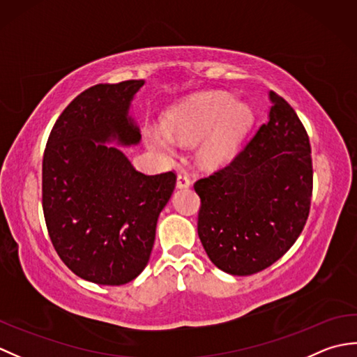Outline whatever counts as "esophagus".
Returning a JSON list of instances; mask_svg holds the SVG:
<instances>
[{
  "mask_svg": "<svg viewBox=\"0 0 357 357\" xmlns=\"http://www.w3.org/2000/svg\"><path fill=\"white\" fill-rule=\"evenodd\" d=\"M190 184H192L190 176H188L185 172H179L178 173V179H176V185L179 188H187V187H190Z\"/></svg>",
  "mask_w": 357,
  "mask_h": 357,
  "instance_id": "obj_1",
  "label": "esophagus"
}]
</instances>
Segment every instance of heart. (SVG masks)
<instances>
[{
	"mask_svg": "<svg viewBox=\"0 0 357 357\" xmlns=\"http://www.w3.org/2000/svg\"><path fill=\"white\" fill-rule=\"evenodd\" d=\"M253 115L245 104L225 92L196 95L176 105L164 116L165 130L149 127L146 139L151 150L172 156L179 142H192L208 132L196 144V158L206 169L229 162L252 126Z\"/></svg>",
	"mask_w": 357,
	"mask_h": 357,
	"instance_id": "b5f03b06",
	"label": "heart"
}]
</instances>
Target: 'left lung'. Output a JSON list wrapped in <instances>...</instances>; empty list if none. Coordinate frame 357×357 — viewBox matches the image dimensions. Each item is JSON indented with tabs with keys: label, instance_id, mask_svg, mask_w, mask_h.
<instances>
[{
	"label": "left lung",
	"instance_id": "8db88e82",
	"mask_svg": "<svg viewBox=\"0 0 357 357\" xmlns=\"http://www.w3.org/2000/svg\"><path fill=\"white\" fill-rule=\"evenodd\" d=\"M270 119L222 169L195 183L198 234L210 261L234 276L270 267L299 238L313 193L312 147L304 124L270 92Z\"/></svg>",
	"mask_w": 357,
	"mask_h": 357
}]
</instances>
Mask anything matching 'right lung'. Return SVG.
<instances>
[{"label": "right lung", "instance_id": "add662e5", "mask_svg": "<svg viewBox=\"0 0 357 357\" xmlns=\"http://www.w3.org/2000/svg\"><path fill=\"white\" fill-rule=\"evenodd\" d=\"M142 79L96 84L56 119L43 156V211L53 248L75 275L100 285L130 282L146 268L174 172H138L116 147L139 142L128 118Z\"/></svg>", "mask_w": 357, "mask_h": 357}]
</instances>
